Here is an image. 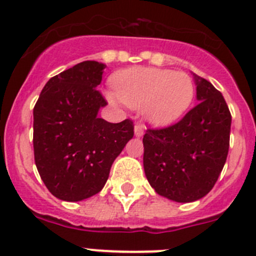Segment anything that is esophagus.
I'll list each match as a JSON object with an SVG mask.
<instances>
[{"label": "esophagus", "instance_id": "1", "mask_svg": "<svg viewBox=\"0 0 256 256\" xmlns=\"http://www.w3.org/2000/svg\"><path fill=\"white\" fill-rule=\"evenodd\" d=\"M134 132H135L136 138H140V136H142L144 135V126L136 124L135 128H134Z\"/></svg>", "mask_w": 256, "mask_h": 256}]
</instances>
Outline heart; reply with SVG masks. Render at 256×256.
Returning a JSON list of instances; mask_svg holds the SVG:
<instances>
[{"instance_id":"1","label":"heart","mask_w":256,"mask_h":256,"mask_svg":"<svg viewBox=\"0 0 256 256\" xmlns=\"http://www.w3.org/2000/svg\"><path fill=\"white\" fill-rule=\"evenodd\" d=\"M112 85L115 94H108L111 102L141 108L144 120L158 128L180 120L195 96L194 81L188 74L165 68L120 71L114 75Z\"/></svg>"}]
</instances>
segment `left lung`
Here are the masks:
<instances>
[{
  "label": "left lung",
  "mask_w": 256,
  "mask_h": 256,
  "mask_svg": "<svg viewBox=\"0 0 256 256\" xmlns=\"http://www.w3.org/2000/svg\"><path fill=\"white\" fill-rule=\"evenodd\" d=\"M199 101L178 124L148 128L144 170L151 188L176 202L202 199L214 188L229 152L232 115L222 92L192 74Z\"/></svg>",
  "instance_id": "1"
}]
</instances>
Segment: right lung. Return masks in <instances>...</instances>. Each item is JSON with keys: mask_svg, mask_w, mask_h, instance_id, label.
<instances>
[{"mask_svg": "<svg viewBox=\"0 0 256 256\" xmlns=\"http://www.w3.org/2000/svg\"><path fill=\"white\" fill-rule=\"evenodd\" d=\"M105 64L84 61L54 76L34 108V162L54 196L81 202L100 192L115 158L134 136L131 120L108 122L96 90Z\"/></svg>", "mask_w": 256, "mask_h": 256, "instance_id": "add662e5", "label": "right lung"}]
</instances>
